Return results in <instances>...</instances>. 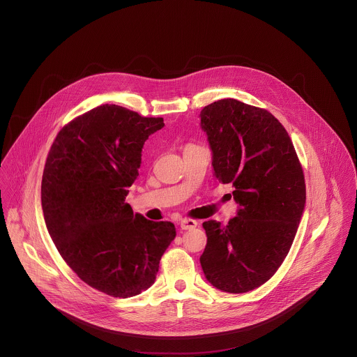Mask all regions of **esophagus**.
<instances>
[{
  "label": "esophagus",
  "instance_id": "esophagus-1",
  "mask_svg": "<svg viewBox=\"0 0 357 357\" xmlns=\"http://www.w3.org/2000/svg\"><path fill=\"white\" fill-rule=\"evenodd\" d=\"M197 225H199L197 220H195V219H188V218L181 219V222H179V226H181L182 230H190V229L196 227Z\"/></svg>",
  "mask_w": 357,
  "mask_h": 357
}]
</instances>
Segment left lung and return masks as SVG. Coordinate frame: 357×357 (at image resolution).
Instances as JSON below:
<instances>
[{
    "instance_id": "8db88e82",
    "label": "left lung",
    "mask_w": 357,
    "mask_h": 357,
    "mask_svg": "<svg viewBox=\"0 0 357 357\" xmlns=\"http://www.w3.org/2000/svg\"><path fill=\"white\" fill-rule=\"evenodd\" d=\"M214 176L231 183L237 215L207 220L200 264L215 288L241 294L266 283L283 264L305 211L302 167L284 127L268 110L220 99L200 113Z\"/></svg>"
}]
</instances>
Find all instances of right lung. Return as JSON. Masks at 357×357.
Instances as JSON below:
<instances>
[{
  "label": "right lung",
  "mask_w": 357,
  "mask_h": 357,
  "mask_svg": "<svg viewBox=\"0 0 357 357\" xmlns=\"http://www.w3.org/2000/svg\"><path fill=\"white\" fill-rule=\"evenodd\" d=\"M162 127L161 117L102 105L62 128L45 162L48 233L73 272L110 296H135L153 284L176 236L174 223L149 220L126 203L143 144Z\"/></svg>",
  "instance_id": "1"
}]
</instances>
